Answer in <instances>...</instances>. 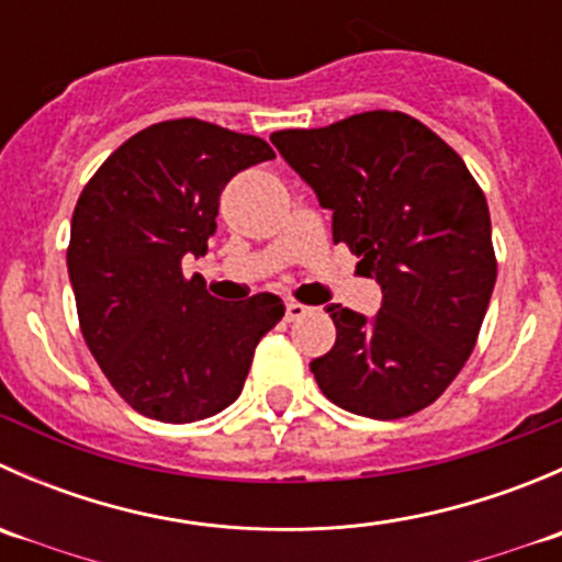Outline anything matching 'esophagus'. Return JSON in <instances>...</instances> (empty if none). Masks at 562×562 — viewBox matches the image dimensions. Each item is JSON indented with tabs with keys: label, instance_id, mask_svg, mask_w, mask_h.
<instances>
[{
	"label": "esophagus",
	"instance_id": "1",
	"mask_svg": "<svg viewBox=\"0 0 562 562\" xmlns=\"http://www.w3.org/2000/svg\"><path fill=\"white\" fill-rule=\"evenodd\" d=\"M307 313H310V307H304V304H299V302H288L285 304L288 321H299V317H304Z\"/></svg>",
	"mask_w": 562,
	"mask_h": 562
}]
</instances>
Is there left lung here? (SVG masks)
<instances>
[{
	"label": "left lung",
	"instance_id": "8db88e82",
	"mask_svg": "<svg viewBox=\"0 0 562 562\" xmlns=\"http://www.w3.org/2000/svg\"><path fill=\"white\" fill-rule=\"evenodd\" d=\"M288 166L331 209L334 245L375 277L381 313H326L337 342L310 364L323 394L367 418L432 405L473 353L497 277L490 206L462 157L427 124L367 111L271 133Z\"/></svg>",
	"mask_w": 562,
	"mask_h": 562
}]
</instances>
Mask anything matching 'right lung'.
<instances>
[{"mask_svg":"<svg viewBox=\"0 0 562 562\" xmlns=\"http://www.w3.org/2000/svg\"><path fill=\"white\" fill-rule=\"evenodd\" d=\"M271 157L263 138L171 119L124 140L83 187L67 247L78 323L140 416L190 424L225 411L285 315L274 293L220 302L181 271L187 255H206L225 184Z\"/></svg>","mask_w":562,"mask_h":562,"instance_id":"obj_1","label":"right lung"}]
</instances>
